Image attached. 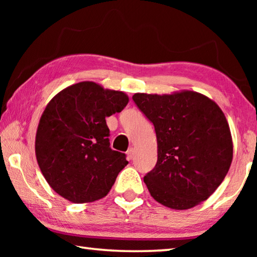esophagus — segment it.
I'll return each instance as SVG.
<instances>
[{
  "instance_id": "obj_1",
  "label": "esophagus",
  "mask_w": 257,
  "mask_h": 257,
  "mask_svg": "<svg viewBox=\"0 0 257 257\" xmlns=\"http://www.w3.org/2000/svg\"><path fill=\"white\" fill-rule=\"evenodd\" d=\"M135 153H136V152H135V149H134V147H130V149L128 150V152H127V155H128V158H129L130 160L134 159Z\"/></svg>"
}]
</instances>
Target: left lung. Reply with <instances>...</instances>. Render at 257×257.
<instances>
[{
	"instance_id": "1",
	"label": "left lung",
	"mask_w": 257,
	"mask_h": 257,
	"mask_svg": "<svg viewBox=\"0 0 257 257\" xmlns=\"http://www.w3.org/2000/svg\"><path fill=\"white\" fill-rule=\"evenodd\" d=\"M154 124L158 162L144 177L151 196L173 210H188L214 193L232 162V138L219 105L203 94L136 93Z\"/></svg>"
}]
</instances>
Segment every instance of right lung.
Listing matches in <instances>:
<instances>
[{
  "instance_id": "add662e5",
  "label": "right lung",
  "mask_w": 257,
  "mask_h": 257,
  "mask_svg": "<svg viewBox=\"0 0 257 257\" xmlns=\"http://www.w3.org/2000/svg\"><path fill=\"white\" fill-rule=\"evenodd\" d=\"M129 102L123 92L81 81L61 90L47 104L37 127L35 153L52 189L72 203L106 196L125 154L110 147L105 118Z\"/></svg>"
}]
</instances>
